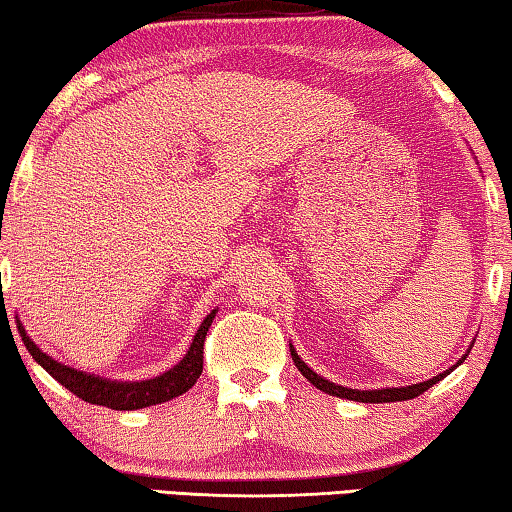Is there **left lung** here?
<instances>
[{"label": "left lung", "instance_id": "left-lung-1", "mask_svg": "<svg viewBox=\"0 0 512 512\" xmlns=\"http://www.w3.org/2000/svg\"><path fill=\"white\" fill-rule=\"evenodd\" d=\"M471 345H474V341H471ZM469 345V350H471ZM469 350L465 352V355L460 357V361H455V364L451 368H446L444 373H439L435 377H430V380L426 382H419V384H407V387H387V389H368V391H361V389H350V387H343V384H336V382H329L325 380V377L313 373L309 366L304 364V361L300 359V355H297V350L293 348V343H290V357H293L297 371H300L306 380H309L313 387L329 393V396H336V398H348V400H357V403H396V400H412L416 396H421L423 391H428L432 384H437L439 380H444V377L448 373H453L455 368H458L462 361L467 359Z\"/></svg>", "mask_w": 512, "mask_h": 512}]
</instances>
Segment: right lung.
<instances>
[{"label": "right lung", "instance_id": "right-lung-1", "mask_svg": "<svg viewBox=\"0 0 512 512\" xmlns=\"http://www.w3.org/2000/svg\"><path fill=\"white\" fill-rule=\"evenodd\" d=\"M217 309H212L206 320L201 322V327L196 329V334L190 343V350L185 352V357L178 361L174 368L164 371L162 375L151 377V380H137V382H121V380H109V377H100L93 373L77 371L61 361L52 359L47 352H43L38 345L31 341V336L25 332V325L18 320V332L22 336V343L27 345L29 355L36 359V364H41L47 373H50L59 384H64L68 391H73L77 398L86 400L91 405H102L109 410H141V407H151L167 403V400L183 396L185 391H190L199 375L203 371V341L215 320Z\"/></svg>", "mask_w": 512, "mask_h": 512}]
</instances>
